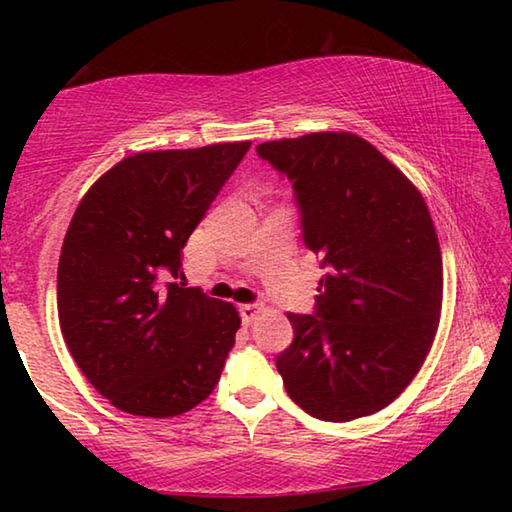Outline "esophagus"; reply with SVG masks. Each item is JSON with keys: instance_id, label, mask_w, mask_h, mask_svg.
I'll return each instance as SVG.
<instances>
[{"instance_id": "34e87169", "label": "esophagus", "mask_w": 512, "mask_h": 512, "mask_svg": "<svg viewBox=\"0 0 512 512\" xmlns=\"http://www.w3.org/2000/svg\"><path fill=\"white\" fill-rule=\"evenodd\" d=\"M259 311H262V307H259V305H239V314H241V320H244L246 325L253 323V320L257 318Z\"/></svg>"}]
</instances>
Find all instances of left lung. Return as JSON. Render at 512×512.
<instances>
[{
  "mask_svg": "<svg viewBox=\"0 0 512 512\" xmlns=\"http://www.w3.org/2000/svg\"><path fill=\"white\" fill-rule=\"evenodd\" d=\"M257 153L293 180L305 244L329 266L316 316L287 314L296 339L277 357L284 388L318 420L377 413L418 375L438 332L443 255L429 207L348 131L284 137Z\"/></svg>",
  "mask_w": 512,
  "mask_h": 512,
  "instance_id": "obj_1",
  "label": "left lung"
}]
</instances>
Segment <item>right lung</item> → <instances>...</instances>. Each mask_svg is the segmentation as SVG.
Returning a JSON list of instances; mask_svg holds the SVG:
<instances>
[{"label":"right lung","mask_w":512,"mask_h":512,"mask_svg":"<svg viewBox=\"0 0 512 512\" xmlns=\"http://www.w3.org/2000/svg\"><path fill=\"white\" fill-rule=\"evenodd\" d=\"M250 142L140 151L94 183L58 262V320L76 366L119 411L173 418L219 384L241 325L185 289L183 248Z\"/></svg>","instance_id":"add662e5"}]
</instances>
